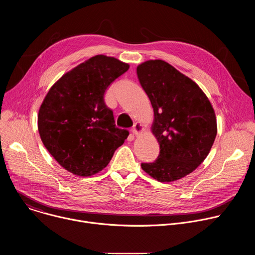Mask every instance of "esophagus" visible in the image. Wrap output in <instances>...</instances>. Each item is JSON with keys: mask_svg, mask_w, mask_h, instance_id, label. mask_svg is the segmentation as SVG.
Wrapping results in <instances>:
<instances>
[{"mask_svg": "<svg viewBox=\"0 0 255 255\" xmlns=\"http://www.w3.org/2000/svg\"><path fill=\"white\" fill-rule=\"evenodd\" d=\"M143 131H144V128H143V125H142L141 123L137 122V123H135V124H134L133 129H132L133 134H135L136 136H138V135H140Z\"/></svg>", "mask_w": 255, "mask_h": 255, "instance_id": "esophagus-1", "label": "esophagus"}]
</instances>
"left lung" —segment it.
<instances>
[{
	"instance_id": "left-lung-1",
	"label": "left lung",
	"mask_w": 255,
	"mask_h": 255,
	"mask_svg": "<svg viewBox=\"0 0 255 255\" xmlns=\"http://www.w3.org/2000/svg\"><path fill=\"white\" fill-rule=\"evenodd\" d=\"M137 76L153 108L151 132L160 146L157 159L141 167L161 183L180 179L212 148L217 135L212 104L193 80L164 60L139 64Z\"/></svg>"
}]
</instances>
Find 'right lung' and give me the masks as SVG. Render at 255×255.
I'll use <instances>...</instances> for the list:
<instances>
[{
  "mask_svg": "<svg viewBox=\"0 0 255 255\" xmlns=\"http://www.w3.org/2000/svg\"><path fill=\"white\" fill-rule=\"evenodd\" d=\"M128 68L115 57L96 55L67 71L45 96L38 112L39 135L67 171L96 174L128 137L127 130L116 127L104 101L108 87Z\"/></svg>",
  "mask_w": 255,
  "mask_h": 255,
  "instance_id": "add662e5",
  "label": "right lung"
}]
</instances>
